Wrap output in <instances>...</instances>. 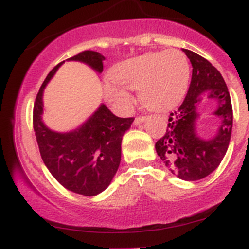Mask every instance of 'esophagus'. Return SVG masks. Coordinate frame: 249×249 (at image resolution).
<instances>
[{"label": "esophagus", "mask_w": 249, "mask_h": 249, "mask_svg": "<svg viewBox=\"0 0 249 249\" xmlns=\"http://www.w3.org/2000/svg\"><path fill=\"white\" fill-rule=\"evenodd\" d=\"M145 121H146V117H144V116L137 117V118L134 119V125H139V124H142V123H144Z\"/></svg>", "instance_id": "1"}]
</instances>
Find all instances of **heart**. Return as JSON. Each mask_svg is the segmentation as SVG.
I'll use <instances>...</instances> for the list:
<instances>
[{"mask_svg": "<svg viewBox=\"0 0 249 249\" xmlns=\"http://www.w3.org/2000/svg\"><path fill=\"white\" fill-rule=\"evenodd\" d=\"M190 63L177 49L153 51L116 64L108 71L112 83L104 84V96L121 110H127L138 90L139 98L150 110L161 111L176 107L186 93L190 83Z\"/></svg>", "mask_w": 249, "mask_h": 249, "instance_id": "obj_1", "label": "heart"}]
</instances>
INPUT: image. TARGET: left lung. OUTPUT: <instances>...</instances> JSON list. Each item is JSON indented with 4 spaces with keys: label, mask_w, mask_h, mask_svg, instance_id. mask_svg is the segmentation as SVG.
Masks as SVG:
<instances>
[{
    "label": "left lung",
    "mask_w": 249,
    "mask_h": 249,
    "mask_svg": "<svg viewBox=\"0 0 249 249\" xmlns=\"http://www.w3.org/2000/svg\"><path fill=\"white\" fill-rule=\"evenodd\" d=\"M192 64V79L184 102L170 113L166 132L156 142V151L173 174L194 181L211 174L227 152L233 126V110L227 85L221 73L207 59L193 51L182 49ZM217 102L213 114L220 123L212 139L200 137L196 130L202 95Z\"/></svg>",
    "instance_id": "8db88e82"
}]
</instances>
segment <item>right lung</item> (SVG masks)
Returning a JSON list of instances; mask_svg holds the SVG:
<instances>
[{
    "label": "right lung",
    "instance_id": "1",
    "mask_svg": "<svg viewBox=\"0 0 249 249\" xmlns=\"http://www.w3.org/2000/svg\"><path fill=\"white\" fill-rule=\"evenodd\" d=\"M105 57L87 50L67 61H78L101 73ZM57 64L43 82L35 104L33 124L43 162L62 186L71 192L93 196L112 181L121 164L122 139L133 118H119L104 104L81 126L69 132L50 130L42 121L43 91L58 68Z\"/></svg>",
    "mask_w": 249,
    "mask_h": 249
}]
</instances>
